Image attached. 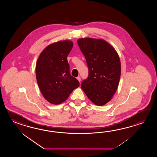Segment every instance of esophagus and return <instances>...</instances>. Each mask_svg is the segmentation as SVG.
<instances>
[{
    "label": "esophagus",
    "mask_w": 157,
    "mask_h": 157,
    "mask_svg": "<svg viewBox=\"0 0 157 157\" xmlns=\"http://www.w3.org/2000/svg\"><path fill=\"white\" fill-rule=\"evenodd\" d=\"M77 80H78V81H81V77H80V76H78V77H77Z\"/></svg>",
    "instance_id": "obj_1"
}]
</instances>
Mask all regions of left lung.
<instances>
[{"instance_id": "1", "label": "left lung", "mask_w": 157, "mask_h": 157, "mask_svg": "<svg viewBox=\"0 0 157 157\" xmlns=\"http://www.w3.org/2000/svg\"><path fill=\"white\" fill-rule=\"evenodd\" d=\"M85 57L89 75L81 85L87 97L97 105L110 101L116 91L121 76V62L116 51L102 39L77 40Z\"/></svg>"}]
</instances>
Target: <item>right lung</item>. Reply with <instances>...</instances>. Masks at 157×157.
<instances>
[{
  "label": "right lung",
  "instance_id": "1",
  "mask_svg": "<svg viewBox=\"0 0 157 157\" xmlns=\"http://www.w3.org/2000/svg\"><path fill=\"white\" fill-rule=\"evenodd\" d=\"M73 47L68 40L48 45L40 54L36 65V77L40 91L49 103H62L80 86L71 76L67 56Z\"/></svg>",
  "mask_w": 157,
  "mask_h": 157
}]
</instances>
